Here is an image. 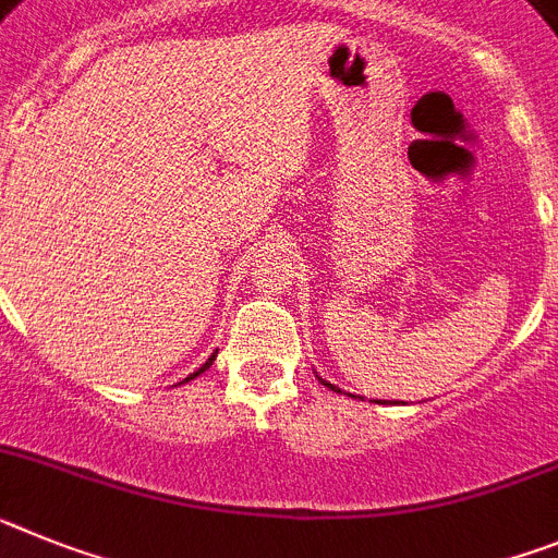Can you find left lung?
Returning <instances> with one entry per match:
<instances>
[{
  "label": "left lung",
  "instance_id": "left-lung-1",
  "mask_svg": "<svg viewBox=\"0 0 558 558\" xmlns=\"http://www.w3.org/2000/svg\"><path fill=\"white\" fill-rule=\"evenodd\" d=\"M326 385H328V381H326ZM328 387H331V390H337V387H333V385H328ZM337 393H339V390H337Z\"/></svg>",
  "mask_w": 558,
  "mask_h": 558
}]
</instances>
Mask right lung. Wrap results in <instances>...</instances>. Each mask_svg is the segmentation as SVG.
Listing matches in <instances>:
<instances>
[{"label":"right lung","mask_w":558,"mask_h":558,"mask_svg":"<svg viewBox=\"0 0 558 558\" xmlns=\"http://www.w3.org/2000/svg\"><path fill=\"white\" fill-rule=\"evenodd\" d=\"M213 360H216V356H210V360H207V362H205V365H202V367H198V371H196V373H193V376H187V379H185V381H191V379H196V376H198V373H205V371H207V367H210V365H213Z\"/></svg>","instance_id":"obj_1"}]
</instances>
